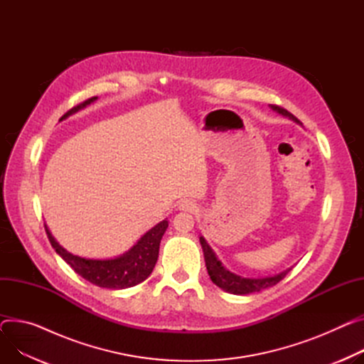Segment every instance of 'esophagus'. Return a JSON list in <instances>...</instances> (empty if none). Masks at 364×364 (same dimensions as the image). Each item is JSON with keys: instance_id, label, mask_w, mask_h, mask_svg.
Returning a JSON list of instances; mask_svg holds the SVG:
<instances>
[{"instance_id": "obj_1", "label": "esophagus", "mask_w": 364, "mask_h": 364, "mask_svg": "<svg viewBox=\"0 0 364 364\" xmlns=\"http://www.w3.org/2000/svg\"><path fill=\"white\" fill-rule=\"evenodd\" d=\"M179 210H182V211H186V213H193V211H197V205H195L192 201H182L181 204H179Z\"/></svg>"}]
</instances>
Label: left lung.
I'll return each instance as SVG.
<instances>
[{
  "instance_id": "8db88e82",
  "label": "left lung",
  "mask_w": 364,
  "mask_h": 364,
  "mask_svg": "<svg viewBox=\"0 0 364 364\" xmlns=\"http://www.w3.org/2000/svg\"><path fill=\"white\" fill-rule=\"evenodd\" d=\"M271 109L275 110L277 114L283 115V117L300 124V121L294 115H291L289 110L279 107V106H275V105H271ZM200 243L203 246L205 267H207V271H208L211 282L217 287H220L221 290H225V291L232 293V294H250V293L261 291L264 289L272 287L278 282H282V279L287 275V272L291 269V268H287L286 271H282L279 274L268 275V277H262V278L242 277V275H237V274H235V272H232V271H229V269L223 267V264L217 259L214 250L207 243L204 236H200Z\"/></svg>"
}]
</instances>
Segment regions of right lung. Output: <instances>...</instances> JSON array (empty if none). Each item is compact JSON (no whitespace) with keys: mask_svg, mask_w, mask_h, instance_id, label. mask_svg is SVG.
I'll return each instance as SVG.
<instances>
[{"mask_svg":"<svg viewBox=\"0 0 364 364\" xmlns=\"http://www.w3.org/2000/svg\"><path fill=\"white\" fill-rule=\"evenodd\" d=\"M95 100H97V97H92L86 102L80 103L78 106L68 110L60 121H64L68 117L77 114L78 110L92 105ZM167 226H169V221L167 220L157 223L154 228H151L147 233L139 237L136 243L131 249H128L125 254L109 259H90L74 255L55 240L46 225L45 230L52 247L55 249V252H57L78 275H81L95 286L112 290H121L143 283L146 278L150 277L157 262L160 240Z\"/></svg>","mask_w":364,"mask_h":364,"instance_id":"obj_1","label":"right lung"}]
</instances>
